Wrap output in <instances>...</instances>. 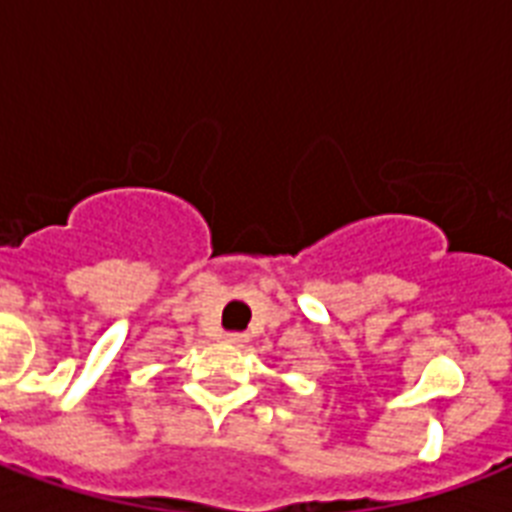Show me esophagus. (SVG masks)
Listing matches in <instances>:
<instances>
[{
  "label": "esophagus",
  "mask_w": 512,
  "mask_h": 512,
  "mask_svg": "<svg viewBox=\"0 0 512 512\" xmlns=\"http://www.w3.org/2000/svg\"><path fill=\"white\" fill-rule=\"evenodd\" d=\"M225 342H228V345H244V342H247V335H241V332H228V335H225Z\"/></svg>",
  "instance_id": "obj_1"
}]
</instances>
